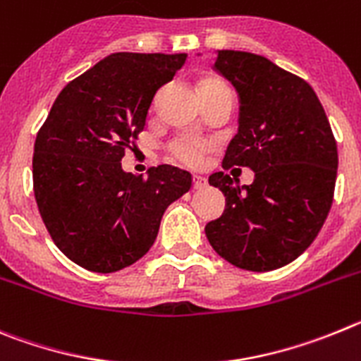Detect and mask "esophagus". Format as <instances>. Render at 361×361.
I'll use <instances>...</instances> for the list:
<instances>
[{
  "label": "esophagus",
  "instance_id": "obj_1",
  "mask_svg": "<svg viewBox=\"0 0 361 361\" xmlns=\"http://www.w3.org/2000/svg\"><path fill=\"white\" fill-rule=\"evenodd\" d=\"M192 185H194V188H196V190H201V188L207 187V178L200 176V174H194Z\"/></svg>",
  "mask_w": 361,
  "mask_h": 361
}]
</instances>
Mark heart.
I'll return each mask as SVG.
<instances>
[{"label":"heart","mask_w":361,"mask_h":361,"mask_svg":"<svg viewBox=\"0 0 361 361\" xmlns=\"http://www.w3.org/2000/svg\"><path fill=\"white\" fill-rule=\"evenodd\" d=\"M225 86L223 82L216 79H207L201 84V92L204 90H212V87H221ZM174 157L180 161H183L185 165H190V167H197V165L203 164L204 152H207V144L200 140H192V138H180L178 142H174L173 145Z\"/></svg>","instance_id":"1"}]
</instances>
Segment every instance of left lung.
Returning a JSON list of instances; mask_svg holds the SVG:
<instances>
[{
    "label": "left lung",
    "mask_w": 361,
    "mask_h": 361,
    "mask_svg": "<svg viewBox=\"0 0 361 361\" xmlns=\"http://www.w3.org/2000/svg\"><path fill=\"white\" fill-rule=\"evenodd\" d=\"M214 68L239 95V129L223 167H250L252 185L225 173L209 183L225 212L204 226L230 264L269 271L290 264L322 228L333 203L338 151L313 87L262 55L219 50Z\"/></svg>",
    "instance_id": "8db88e82"
}]
</instances>
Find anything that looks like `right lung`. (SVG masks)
<instances>
[{"mask_svg": "<svg viewBox=\"0 0 361 361\" xmlns=\"http://www.w3.org/2000/svg\"><path fill=\"white\" fill-rule=\"evenodd\" d=\"M187 54L118 51L63 87L34 145V194L57 248L97 274L142 259L167 207L190 190L192 176L173 165L147 178L122 169L145 128L151 102Z\"/></svg>", "mask_w": 361, "mask_h": 361, "instance_id": "add662e5", "label": "right lung"}]
</instances>
